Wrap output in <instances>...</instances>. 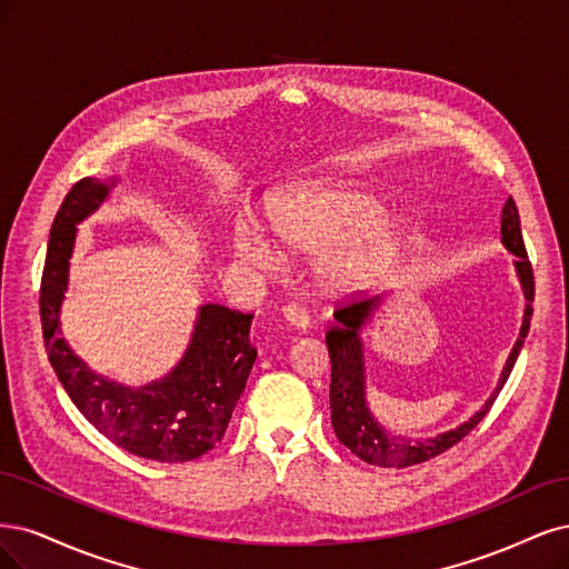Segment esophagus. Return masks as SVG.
Returning <instances> with one entry per match:
<instances>
[{
    "instance_id": "1",
    "label": "esophagus",
    "mask_w": 569,
    "mask_h": 569,
    "mask_svg": "<svg viewBox=\"0 0 569 569\" xmlns=\"http://www.w3.org/2000/svg\"><path fill=\"white\" fill-rule=\"evenodd\" d=\"M281 317H283V321H286L288 326L298 328V331H307L309 315H307L305 307H300V305H283V307H281Z\"/></svg>"
}]
</instances>
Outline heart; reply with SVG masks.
I'll use <instances>...</instances> for the list:
<instances>
[{
  "instance_id": "1",
  "label": "heart",
  "mask_w": 569,
  "mask_h": 569,
  "mask_svg": "<svg viewBox=\"0 0 569 569\" xmlns=\"http://www.w3.org/2000/svg\"><path fill=\"white\" fill-rule=\"evenodd\" d=\"M277 241L290 250L315 252L342 243L321 262L323 288L350 292L380 279L401 248V236L390 224H378L385 208L380 200L352 184L319 181L273 196L267 206ZM236 248L254 264H271L277 252L267 233L241 219L236 224Z\"/></svg>"
}]
</instances>
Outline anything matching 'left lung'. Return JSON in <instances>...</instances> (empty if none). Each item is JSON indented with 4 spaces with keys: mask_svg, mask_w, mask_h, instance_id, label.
<instances>
[{
    "mask_svg": "<svg viewBox=\"0 0 569 569\" xmlns=\"http://www.w3.org/2000/svg\"><path fill=\"white\" fill-rule=\"evenodd\" d=\"M501 236H503L506 248L518 258L516 269L527 298L525 319L520 328V338L506 361L499 388L491 392V397L485 401V407L475 413L468 423L458 426L456 430L437 435L432 439H407V437L388 435L376 423L369 407H366V376H363L366 369H363V345H361L359 331L363 326V319H369L371 307L378 305L380 298H366L361 290H357L355 296H350L345 302H338L333 311L336 326L326 333L328 355H331V423L340 442L355 456H359L361 461L378 468H397V470L426 463L430 458L445 453L447 449L461 442V439L489 413L493 401H497L501 388L512 371V366H516V359L522 350V342L529 333L531 302H535V271H531V262L527 258V248H525L522 229H520V214L512 196H508L501 212Z\"/></svg>",
    "mask_w": 569,
    "mask_h": 569,
    "instance_id": "left-lung-1",
    "label": "left lung"
}]
</instances>
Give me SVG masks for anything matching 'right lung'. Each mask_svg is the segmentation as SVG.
Returning a JSON list of instances; mask_svg holds the SVG:
<instances>
[{"label":"right lung","instance_id":"1","mask_svg":"<svg viewBox=\"0 0 569 569\" xmlns=\"http://www.w3.org/2000/svg\"><path fill=\"white\" fill-rule=\"evenodd\" d=\"M108 184L84 177L72 184L51 224L40 286V319L47 357L78 411L120 449L160 463H187L222 442L233 407L258 357L250 345L252 315L203 305L184 357L174 369L139 390L91 373L59 331L76 224L97 210Z\"/></svg>","mask_w":569,"mask_h":569}]
</instances>
